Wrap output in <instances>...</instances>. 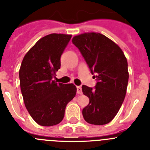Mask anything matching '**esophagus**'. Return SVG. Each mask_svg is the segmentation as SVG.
<instances>
[{
	"mask_svg": "<svg viewBox=\"0 0 150 150\" xmlns=\"http://www.w3.org/2000/svg\"><path fill=\"white\" fill-rule=\"evenodd\" d=\"M77 94H82V89L81 86H77Z\"/></svg>",
	"mask_w": 150,
	"mask_h": 150,
	"instance_id": "34e87169",
	"label": "esophagus"
}]
</instances>
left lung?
<instances>
[{"instance_id":"1","label":"left lung","mask_w":150,"mask_h":150,"mask_svg":"<svg viewBox=\"0 0 150 150\" xmlns=\"http://www.w3.org/2000/svg\"><path fill=\"white\" fill-rule=\"evenodd\" d=\"M81 52L92 75L94 88L82 85V92L89 104L82 110L88 124L104 125L111 121L120 110L127 88V60L119 46L99 33H85L72 39Z\"/></svg>"}]
</instances>
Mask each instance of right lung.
<instances>
[{
	"mask_svg": "<svg viewBox=\"0 0 150 150\" xmlns=\"http://www.w3.org/2000/svg\"><path fill=\"white\" fill-rule=\"evenodd\" d=\"M71 35L52 33L38 40L25 55L19 71L25 106L38 124L50 127L63 120L66 105L76 94L71 84L52 80Z\"/></svg>",
	"mask_w": 150,
	"mask_h": 150,
	"instance_id": "1",
	"label": "right lung"
}]
</instances>
